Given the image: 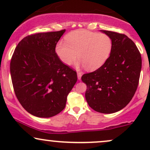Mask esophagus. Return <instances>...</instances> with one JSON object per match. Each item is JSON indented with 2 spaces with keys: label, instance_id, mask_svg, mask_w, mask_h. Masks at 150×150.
<instances>
[{
  "label": "esophagus",
  "instance_id": "esophagus-1",
  "mask_svg": "<svg viewBox=\"0 0 150 150\" xmlns=\"http://www.w3.org/2000/svg\"><path fill=\"white\" fill-rule=\"evenodd\" d=\"M81 77H82V73H80V72H77V79H78V80H80Z\"/></svg>",
  "mask_w": 150,
  "mask_h": 150
}]
</instances>
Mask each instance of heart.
<instances>
[{"label": "heart", "mask_w": 150, "mask_h": 150, "mask_svg": "<svg viewBox=\"0 0 150 150\" xmlns=\"http://www.w3.org/2000/svg\"><path fill=\"white\" fill-rule=\"evenodd\" d=\"M65 41L56 46V53L66 65H71L78 57V65L95 70L104 64L112 49V41L108 35L86 30L70 32Z\"/></svg>", "instance_id": "1"}]
</instances>
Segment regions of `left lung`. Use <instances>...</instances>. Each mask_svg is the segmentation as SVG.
<instances>
[{
  "label": "left lung",
  "mask_w": 150,
  "mask_h": 150,
  "mask_svg": "<svg viewBox=\"0 0 150 150\" xmlns=\"http://www.w3.org/2000/svg\"><path fill=\"white\" fill-rule=\"evenodd\" d=\"M112 41L111 54L97 70L82 76L87 85L85 98L92 109L102 113L120 111L131 101L140 79L142 58L126 35L101 30Z\"/></svg>",
  "instance_id": "obj_1"
}]
</instances>
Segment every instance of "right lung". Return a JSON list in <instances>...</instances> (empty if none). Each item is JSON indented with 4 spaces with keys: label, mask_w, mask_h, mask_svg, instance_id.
I'll list each match as a JSON object with an SVG mask.
<instances>
[{
    "label": "right lung",
    "mask_w": 150,
    "mask_h": 150,
    "mask_svg": "<svg viewBox=\"0 0 150 150\" xmlns=\"http://www.w3.org/2000/svg\"><path fill=\"white\" fill-rule=\"evenodd\" d=\"M65 30L27 36L15 48L10 62L13 88L26 111L50 118L64 109L77 80V73L63 63L56 46Z\"/></svg>",
    "instance_id": "add662e5"
}]
</instances>
